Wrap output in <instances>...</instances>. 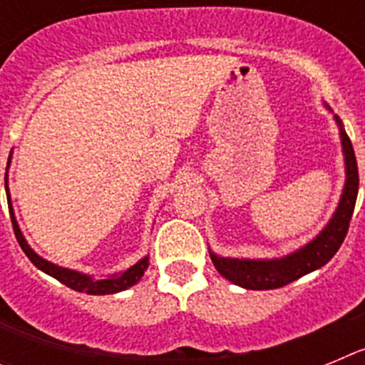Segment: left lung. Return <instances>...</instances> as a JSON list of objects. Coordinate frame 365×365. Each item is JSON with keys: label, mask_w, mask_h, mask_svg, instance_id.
Here are the masks:
<instances>
[{"label": "left lung", "mask_w": 365, "mask_h": 365, "mask_svg": "<svg viewBox=\"0 0 365 365\" xmlns=\"http://www.w3.org/2000/svg\"><path fill=\"white\" fill-rule=\"evenodd\" d=\"M338 128H340L341 150L346 160V185L341 192L336 212L333 214L327 227L309 241L305 247L298 248L289 256L278 259H237V257H221L210 250V257L217 272L234 285H240L250 291H269L279 289L294 279H299L305 274L324 267L331 257L338 252L344 240H346L349 222L353 217L354 202L359 195V166L354 157L353 144L347 137L340 118L334 115Z\"/></svg>", "instance_id": "left-lung-1"}]
</instances>
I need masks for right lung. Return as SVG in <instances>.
I'll return each instance as SVG.
<instances>
[{
	"instance_id": "right-lung-1",
	"label": "right lung",
	"mask_w": 365,
	"mask_h": 365,
	"mask_svg": "<svg viewBox=\"0 0 365 365\" xmlns=\"http://www.w3.org/2000/svg\"><path fill=\"white\" fill-rule=\"evenodd\" d=\"M9 164H11V157H9V163H6V170H9ZM5 190H6V199H9V212H11L12 228H14L16 240H18L21 250L27 254L29 259H31L32 263H34V267H38L41 272L49 274V276L56 278L58 282L63 283V285L69 287V289H73V291L86 292V294H93V296L115 294V292L125 291L128 287L135 285V283L144 276V270H146L148 265H150L148 256L143 257V259L138 261V263H135V265L130 267L128 270H124V272L111 274V276H108L106 279H93L91 276H87V274L76 272V270H71V269H63V267H58L54 265V263H51V261L40 257L31 247H29L24 234H21V230H19L18 227V221H16L14 210H12V205H11L9 185H6V173H5Z\"/></svg>"
}]
</instances>
